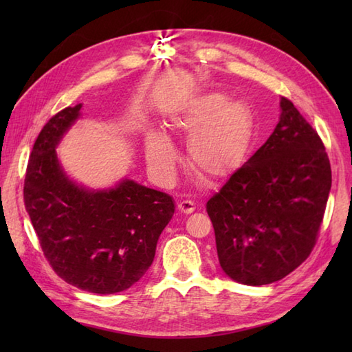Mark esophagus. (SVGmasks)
I'll list each match as a JSON object with an SVG mask.
<instances>
[{"label":"esophagus","instance_id":"34e87169","mask_svg":"<svg viewBox=\"0 0 352 352\" xmlns=\"http://www.w3.org/2000/svg\"><path fill=\"white\" fill-rule=\"evenodd\" d=\"M178 210H180L182 213H184V214H189V213H192L193 210H195V204L192 203V201H180V203H178Z\"/></svg>","mask_w":352,"mask_h":352}]
</instances>
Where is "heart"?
<instances>
[{
	"label": "heart",
	"instance_id": "1",
	"mask_svg": "<svg viewBox=\"0 0 352 352\" xmlns=\"http://www.w3.org/2000/svg\"><path fill=\"white\" fill-rule=\"evenodd\" d=\"M172 129L188 136V162L207 182L221 183L241 168L248 155L256 116L248 102L213 91L193 96L170 118ZM145 157L157 180L175 175L178 151L169 134L153 129L145 136Z\"/></svg>",
	"mask_w": 352,
	"mask_h": 352
}]
</instances>
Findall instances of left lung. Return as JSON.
<instances>
[{
  "label": "left lung",
  "instance_id": "obj_1",
  "mask_svg": "<svg viewBox=\"0 0 352 352\" xmlns=\"http://www.w3.org/2000/svg\"><path fill=\"white\" fill-rule=\"evenodd\" d=\"M256 154L207 201L222 271L246 286L284 278L310 256L331 189L325 146L287 98Z\"/></svg>",
  "mask_w": 352,
  "mask_h": 352
}]
</instances>
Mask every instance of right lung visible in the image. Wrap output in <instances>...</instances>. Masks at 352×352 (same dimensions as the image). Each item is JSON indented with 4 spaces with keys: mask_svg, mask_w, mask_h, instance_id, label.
<instances>
[{
    "mask_svg": "<svg viewBox=\"0 0 352 352\" xmlns=\"http://www.w3.org/2000/svg\"><path fill=\"white\" fill-rule=\"evenodd\" d=\"M83 104L45 124L30 155L24 203L45 257L66 283L110 295L131 287L151 266L155 246L175 212L168 193L130 178L91 189L66 174L56 148Z\"/></svg>",
    "mask_w": 352,
    "mask_h": 352,
    "instance_id": "1",
    "label": "right lung"
}]
</instances>
